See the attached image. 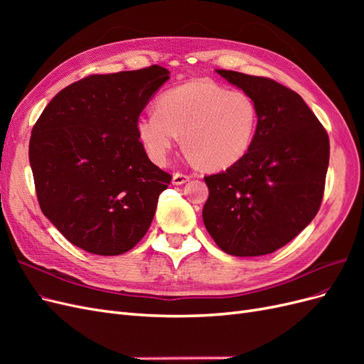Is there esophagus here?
I'll list each match as a JSON object with an SVG mask.
<instances>
[{"label":"esophagus","instance_id":"obj_1","mask_svg":"<svg viewBox=\"0 0 364 364\" xmlns=\"http://www.w3.org/2000/svg\"><path fill=\"white\" fill-rule=\"evenodd\" d=\"M190 181V176L186 174H182V173H174L173 174V179H171V183L173 185H183L185 182Z\"/></svg>","mask_w":364,"mask_h":364}]
</instances>
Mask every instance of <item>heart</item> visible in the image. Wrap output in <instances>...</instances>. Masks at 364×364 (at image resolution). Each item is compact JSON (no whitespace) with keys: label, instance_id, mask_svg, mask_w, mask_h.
<instances>
[{"label":"heart","instance_id":"b5f03b06","mask_svg":"<svg viewBox=\"0 0 364 364\" xmlns=\"http://www.w3.org/2000/svg\"><path fill=\"white\" fill-rule=\"evenodd\" d=\"M158 111L142 114L136 134L149 158L165 164L183 134L191 156L208 168H228L246 156L258 126V107L243 91L193 80L164 92Z\"/></svg>","mask_w":364,"mask_h":364}]
</instances>
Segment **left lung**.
I'll use <instances>...</instances> for the list:
<instances>
[{
    "mask_svg": "<svg viewBox=\"0 0 364 364\" xmlns=\"http://www.w3.org/2000/svg\"><path fill=\"white\" fill-rule=\"evenodd\" d=\"M249 94L258 126L246 156L206 176L205 228L223 252L259 257L291 241L323 197L329 139L299 94L266 77L215 70Z\"/></svg>",
    "mask_w": 364,
    "mask_h": 364,
    "instance_id": "8db88e82",
    "label": "left lung"
}]
</instances>
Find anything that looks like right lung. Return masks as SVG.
<instances>
[{"label": "right lung", "mask_w": 364, "mask_h": 364, "mask_svg": "<svg viewBox=\"0 0 364 364\" xmlns=\"http://www.w3.org/2000/svg\"><path fill=\"white\" fill-rule=\"evenodd\" d=\"M168 79L159 65L85 77L36 121L28 158L38 200L74 246L121 255L149 230L171 176L149 159L136 121Z\"/></svg>", "instance_id": "1"}]
</instances>
